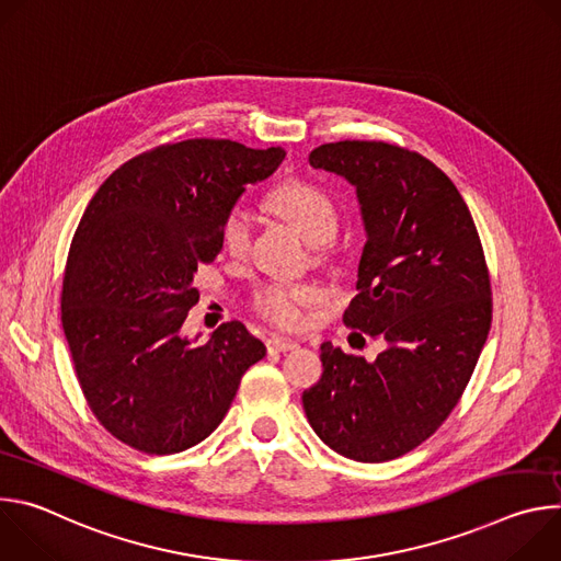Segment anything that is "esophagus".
Instances as JSON below:
<instances>
[{"instance_id":"obj_1","label":"esophagus","mask_w":561,"mask_h":561,"mask_svg":"<svg viewBox=\"0 0 561 561\" xmlns=\"http://www.w3.org/2000/svg\"><path fill=\"white\" fill-rule=\"evenodd\" d=\"M299 344L295 340H286V337H279V335H271L266 340V348L273 353H288V351H295Z\"/></svg>"}]
</instances>
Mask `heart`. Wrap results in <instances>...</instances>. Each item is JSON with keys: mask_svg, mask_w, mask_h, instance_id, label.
<instances>
[{"mask_svg": "<svg viewBox=\"0 0 561 561\" xmlns=\"http://www.w3.org/2000/svg\"><path fill=\"white\" fill-rule=\"evenodd\" d=\"M268 208L286 219L308 244H324L337 230V208L327 191L306 180L279 182L266 199ZM221 247L228 255L242 257L251 247V219L242 208H230L219 228ZM322 297L308 282H273L264 286L253 306L262 319L277 329H299L306 319V308Z\"/></svg>", "mask_w": 561, "mask_h": 561, "instance_id": "heart-1", "label": "heart"}]
</instances>
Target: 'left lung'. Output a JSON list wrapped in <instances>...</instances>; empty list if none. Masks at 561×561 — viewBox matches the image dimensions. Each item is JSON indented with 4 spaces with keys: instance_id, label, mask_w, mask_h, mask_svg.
<instances>
[{
    "instance_id": "obj_1",
    "label": "left lung",
    "mask_w": 561,
    "mask_h": 561,
    "mask_svg": "<svg viewBox=\"0 0 561 561\" xmlns=\"http://www.w3.org/2000/svg\"><path fill=\"white\" fill-rule=\"evenodd\" d=\"M312 169L348 180L366 244L344 324L383 342L375 362L322 344L306 417L355 461H388L426 442L457 407L493 319L484 249L455 184L420 152L386 141L322 144Z\"/></svg>"
}]
</instances>
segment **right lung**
<instances>
[{
	"mask_svg": "<svg viewBox=\"0 0 561 561\" xmlns=\"http://www.w3.org/2000/svg\"><path fill=\"white\" fill-rule=\"evenodd\" d=\"M284 157L230 139L164 144L128 159L87 206L66 260L61 327L93 415L130 448L171 455L206 439L266 355L242 322L206 344L182 327L199 299L197 266L221 251L226 213Z\"/></svg>",
	"mask_w": 561,
	"mask_h": 561,
	"instance_id": "obj_1",
	"label": "right lung"
}]
</instances>
